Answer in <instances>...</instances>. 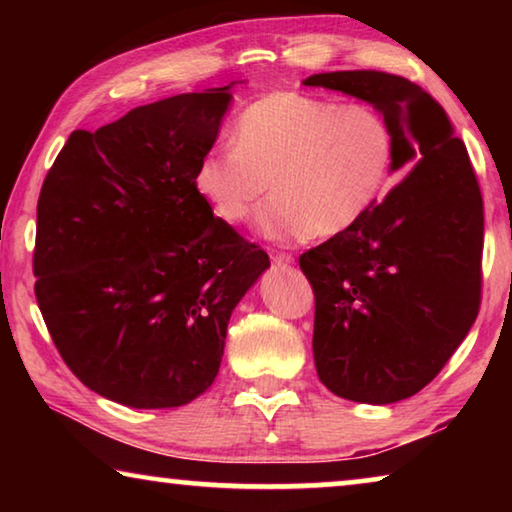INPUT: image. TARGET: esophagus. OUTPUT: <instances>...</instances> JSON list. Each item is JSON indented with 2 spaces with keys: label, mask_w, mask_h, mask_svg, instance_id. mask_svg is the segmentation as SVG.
Returning <instances> with one entry per match:
<instances>
[{
  "label": "esophagus",
  "mask_w": 512,
  "mask_h": 512,
  "mask_svg": "<svg viewBox=\"0 0 512 512\" xmlns=\"http://www.w3.org/2000/svg\"><path fill=\"white\" fill-rule=\"evenodd\" d=\"M271 259L277 264H293V262H296V257H293L291 253H284V250H273Z\"/></svg>",
  "instance_id": "obj_1"
}]
</instances>
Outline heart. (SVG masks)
<instances>
[{
    "label": "heart",
    "instance_id": "heart-1",
    "mask_svg": "<svg viewBox=\"0 0 512 512\" xmlns=\"http://www.w3.org/2000/svg\"><path fill=\"white\" fill-rule=\"evenodd\" d=\"M235 149H212L194 185L221 221L239 225L262 214L268 237H336L384 198L393 176L395 135L375 108L298 90H273L235 121Z\"/></svg>",
    "mask_w": 512,
    "mask_h": 512
}]
</instances>
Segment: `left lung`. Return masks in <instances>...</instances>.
Listing matches in <instances>:
<instances>
[{"mask_svg":"<svg viewBox=\"0 0 512 512\" xmlns=\"http://www.w3.org/2000/svg\"><path fill=\"white\" fill-rule=\"evenodd\" d=\"M305 85L372 103L393 128V169L412 167L361 223L300 255L320 381L343 400L400 402L445 368L479 314V180L447 112L415 83L352 69Z\"/></svg>","mask_w":512,"mask_h":512,"instance_id":"8db88e82","label":"left lung"}]
</instances>
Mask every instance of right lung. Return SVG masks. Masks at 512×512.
Instances as JSON below:
<instances>
[{
    "instance_id": "1",
    "label": "right lung",
    "mask_w": 512,
    "mask_h": 512,
    "mask_svg": "<svg viewBox=\"0 0 512 512\" xmlns=\"http://www.w3.org/2000/svg\"><path fill=\"white\" fill-rule=\"evenodd\" d=\"M230 85L74 131L38 198L33 275L56 350L90 391L133 409L196 400L268 255L198 194Z\"/></svg>"
}]
</instances>
